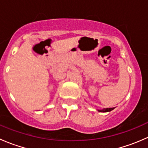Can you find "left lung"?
<instances>
[{
    "label": "left lung",
    "instance_id": "left-lung-1",
    "mask_svg": "<svg viewBox=\"0 0 148 148\" xmlns=\"http://www.w3.org/2000/svg\"><path fill=\"white\" fill-rule=\"evenodd\" d=\"M114 107L112 108H104L102 109V110H97L98 112H108L112 111V110H114Z\"/></svg>",
    "mask_w": 148,
    "mask_h": 148
}]
</instances>
